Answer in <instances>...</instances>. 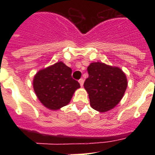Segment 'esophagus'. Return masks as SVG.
I'll return each instance as SVG.
<instances>
[{"label":"esophagus","instance_id":"esophagus-1","mask_svg":"<svg viewBox=\"0 0 155 155\" xmlns=\"http://www.w3.org/2000/svg\"><path fill=\"white\" fill-rule=\"evenodd\" d=\"M79 84H80L81 86H82V85H83V84H84V79H80L79 80Z\"/></svg>","mask_w":155,"mask_h":155}]
</instances>
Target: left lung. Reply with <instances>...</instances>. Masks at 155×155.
Segmentation results:
<instances>
[{
    "mask_svg": "<svg viewBox=\"0 0 155 155\" xmlns=\"http://www.w3.org/2000/svg\"><path fill=\"white\" fill-rule=\"evenodd\" d=\"M87 70L88 77L84 87L88 94L91 107L101 112L115 107L122 99L127 86L124 72L100 62L91 63Z\"/></svg>",
    "mask_w": 155,
    "mask_h": 155,
    "instance_id": "1",
    "label": "left lung"
}]
</instances>
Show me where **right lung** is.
<instances>
[{
    "label": "right lung",
    "mask_w": 155,
    "mask_h": 155,
    "mask_svg": "<svg viewBox=\"0 0 155 155\" xmlns=\"http://www.w3.org/2000/svg\"><path fill=\"white\" fill-rule=\"evenodd\" d=\"M71 74V68L63 62H58L35 75L34 91L45 107L57 110L69 104L75 91L80 87Z\"/></svg>",
    "instance_id": "right-lung-1"
}]
</instances>
